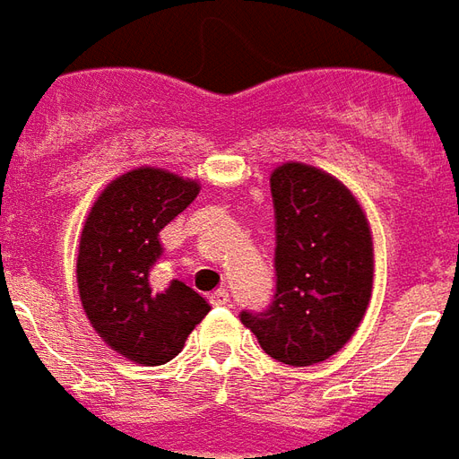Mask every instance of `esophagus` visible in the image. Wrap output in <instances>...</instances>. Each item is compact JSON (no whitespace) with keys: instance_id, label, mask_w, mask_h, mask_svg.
Returning <instances> with one entry per match:
<instances>
[{"instance_id":"esophagus-1","label":"esophagus","mask_w":459,"mask_h":459,"mask_svg":"<svg viewBox=\"0 0 459 459\" xmlns=\"http://www.w3.org/2000/svg\"><path fill=\"white\" fill-rule=\"evenodd\" d=\"M209 302L213 305V307H226V305L230 302L229 290H216V292H211Z\"/></svg>"}]
</instances>
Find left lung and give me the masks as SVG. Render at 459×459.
<instances>
[{"instance_id":"1","label":"left lung","mask_w":459,"mask_h":459,"mask_svg":"<svg viewBox=\"0 0 459 459\" xmlns=\"http://www.w3.org/2000/svg\"><path fill=\"white\" fill-rule=\"evenodd\" d=\"M275 209V295L243 309L263 351L288 366L325 361L351 339L374 285V248L361 206L342 181L307 164L270 177Z\"/></svg>"}]
</instances>
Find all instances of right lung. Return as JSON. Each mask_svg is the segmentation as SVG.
<instances>
[{
	"label": "right lung",
	"instance_id": "1",
	"mask_svg": "<svg viewBox=\"0 0 459 459\" xmlns=\"http://www.w3.org/2000/svg\"><path fill=\"white\" fill-rule=\"evenodd\" d=\"M199 194L196 181L144 167L122 174L98 196L78 250V290L95 332L130 361L167 364L209 312L189 285L152 288L160 230Z\"/></svg>",
	"mask_w": 459,
	"mask_h": 459
}]
</instances>
